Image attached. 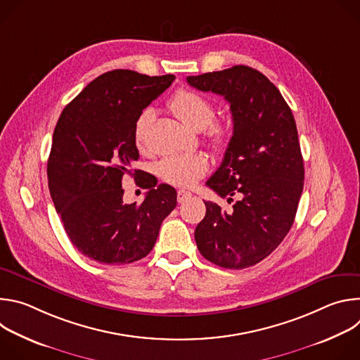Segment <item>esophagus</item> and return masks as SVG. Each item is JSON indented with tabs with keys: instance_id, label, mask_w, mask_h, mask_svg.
<instances>
[{
	"instance_id": "obj_1",
	"label": "esophagus",
	"mask_w": 360,
	"mask_h": 360,
	"mask_svg": "<svg viewBox=\"0 0 360 360\" xmlns=\"http://www.w3.org/2000/svg\"><path fill=\"white\" fill-rule=\"evenodd\" d=\"M192 196V193L191 192H188V191H178V202L179 203H184L185 200H188L189 198Z\"/></svg>"
}]
</instances>
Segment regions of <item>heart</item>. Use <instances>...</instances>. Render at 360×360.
<instances>
[{
    "mask_svg": "<svg viewBox=\"0 0 360 360\" xmlns=\"http://www.w3.org/2000/svg\"><path fill=\"white\" fill-rule=\"evenodd\" d=\"M168 107L179 121L195 131L207 128L215 118L212 101L192 89L176 91L169 99ZM152 121L153 111L149 108L143 110L135 121L134 141L139 149L145 146L146 132ZM208 135L217 149H225L231 139V128L226 124L213 122L208 128ZM208 168L207 157L202 153H192V155H172L164 158L157 165V172L168 184L189 188L207 174Z\"/></svg>",
    "mask_w": 360,
    "mask_h": 360,
    "instance_id": "b5f03b06",
    "label": "heart"
}]
</instances>
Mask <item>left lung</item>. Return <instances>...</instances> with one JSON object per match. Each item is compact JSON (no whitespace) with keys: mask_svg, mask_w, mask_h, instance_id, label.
I'll return each mask as SVG.
<instances>
[{"mask_svg":"<svg viewBox=\"0 0 360 360\" xmlns=\"http://www.w3.org/2000/svg\"><path fill=\"white\" fill-rule=\"evenodd\" d=\"M188 84L222 95L231 105L233 135L221 167L207 181L233 211L205 200L195 229L203 258L225 269L253 266L269 256L293 225L303 191V158L293 114L279 89L246 65L196 77Z\"/></svg>","mask_w":360,"mask_h":360,"instance_id":"obj_1","label":"left lung"}]
</instances>
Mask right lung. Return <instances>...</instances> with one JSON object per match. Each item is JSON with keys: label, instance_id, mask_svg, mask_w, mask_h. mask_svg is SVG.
<instances>
[{"label": "right lung", "instance_id": "add662e5", "mask_svg": "<svg viewBox=\"0 0 360 360\" xmlns=\"http://www.w3.org/2000/svg\"><path fill=\"white\" fill-rule=\"evenodd\" d=\"M174 79L114 70L89 82L61 112L48 188L70 240L91 261L122 265L145 258L176 207L175 188L132 169L139 158L135 121ZM125 174L148 191L142 204L123 203Z\"/></svg>", "mask_w": 360, "mask_h": 360}]
</instances>
